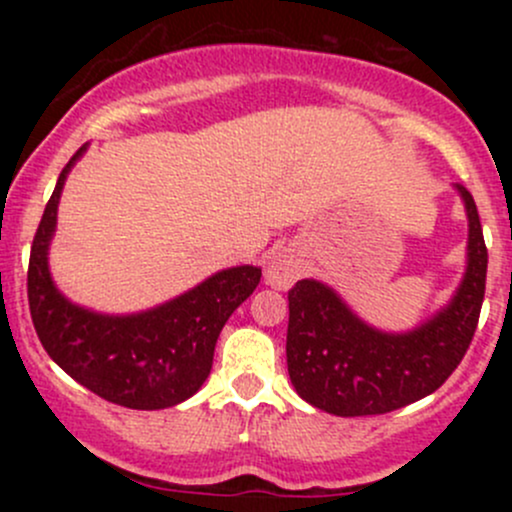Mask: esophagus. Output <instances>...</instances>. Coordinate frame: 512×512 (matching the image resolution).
<instances>
[{
    "label": "esophagus",
    "instance_id": "1",
    "mask_svg": "<svg viewBox=\"0 0 512 512\" xmlns=\"http://www.w3.org/2000/svg\"><path fill=\"white\" fill-rule=\"evenodd\" d=\"M301 276V262L291 250H281L267 264V284L274 289H289L293 281Z\"/></svg>",
    "mask_w": 512,
    "mask_h": 512
}]
</instances>
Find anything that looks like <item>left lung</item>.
Instances as JSON below:
<instances>
[{"mask_svg": "<svg viewBox=\"0 0 512 512\" xmlns=\"http://www.w3.org/2000/svg\"><path fill=\"white\" fill-rule=\"evenodd\" d=\"M467 207V272L448 308L407 334L363 325L339 296L313 279L289 291L286 361L305 402L337 416L387 414L436 392L472 344L486 291L484 233L474 197L457 185Z\"/></svg>", "mask_w": 512, "mask_h": 512, "instance_id": "left-lung-1", "label": "left lung"}]
</instances>
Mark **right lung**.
<instances>
[{"label":"right lung","mask_w":512,"mask_h":512,"mask_svg":"<svg viewBox=\"0 0 512 512\" xmlns=\"http://www.w3.org/2000/svg\"><path fill=\"white\" fill-rule=\"evenodd\" d=\"M62 168L28 260V305L48 356L76 383L129 409H166L185 402L207 380L216 339L245 298L260 284L262 269L233 267L149 313L108 317L72 305L52 284L48 245L69 168Z\"/></svg>","instance_id":"add662e5"}]
</instances>
